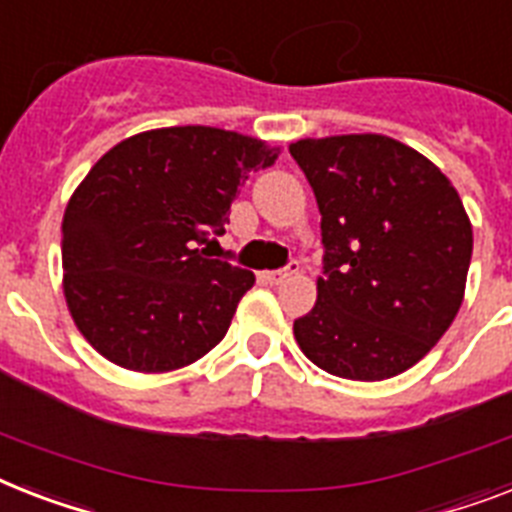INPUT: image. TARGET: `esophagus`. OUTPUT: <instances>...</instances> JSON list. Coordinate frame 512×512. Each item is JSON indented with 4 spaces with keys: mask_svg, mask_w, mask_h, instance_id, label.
Wrapping results in <instances>:
<instances>
[{
    "mask_svg": "<svg viewBox=\"0 0 512 512\" xmlns=\"http://www.w3.org/2000/svg\"><path fill=\"white\" fill-rule=\"evenodd\" d=\"M297 270H299L297 260H289V263H286V268L268 270V273H263V278H265V281H268L270 286H278V284H281V281H286V278L292 276V273H297Z\"/></svg>",
    "mask_w": 512,
    "mask_h": 512,
    "instance_id": "esophagus-1",
    "label": "esophagus"
}]
</instances>
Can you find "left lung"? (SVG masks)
<instances>
[{
  "instance_id": "left-lung-1",
  "label": "left lung",
  "mask_w": 512,
  "mask_h": 512,
  "mask_svg": "<svg viewBox=\"0 0 512 512\" xmlns=\"http://www.w3.org/2000/svg\"><path fill=\"white\" fill-rule=\"evenodd\" d=\"M321 210L318 299L294 321L299 350L331 376L407 371L455 321L473 231L434 162L378 134L289 147Z\"/></svg>"
}]
</instances>
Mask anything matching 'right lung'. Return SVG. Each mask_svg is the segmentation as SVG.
I'll return each instance as SVG.
<instances>
[{
	"label": "right lung",
	"mask_w": 512,
	"mask_h": 512,
	"mask_svg": "<svg viewBox=\"0 0 512 512\" xmlns=\"http://www.w3.org/2000/svg\"><path fill=\"white\" fill-rule=\"evenodd\" d=\"M278 149L210 126L120 141L89 170L62 218L65 299L110 363L176 371L226 336L252 270L210 257L252 170Z\"/></svg>",
	"instance_id": "add662e5"
}]
</instances>
